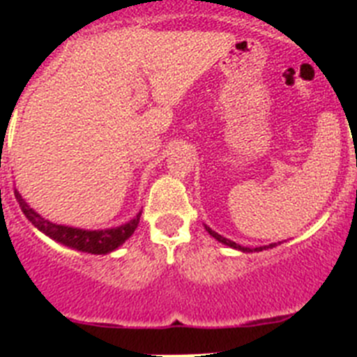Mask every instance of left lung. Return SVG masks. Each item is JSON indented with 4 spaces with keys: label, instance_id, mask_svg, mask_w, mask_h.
<instances>
[{
    "label": "left lung",
    "instance_id": "1",
    "mask_svg": "<svg viewBox=\"0 0 357 357\" xmlns=\"http://www.w3.org/2000/svg\"><path fill=\"white\" fill-rule=\"evenodd\" d=\"M207 232H209V234L213 236V238H216L218 241H220V243H223V245H229V247H232V248H238V250H243V252H252L250 248H245V247H241V245H238V243L230 241V239H227V238H223V236H220V234H218V232H213V230H211L209 227H207ZM270 247H273V245H270ZM263 248H268V247H259V248H255V250H263Z\"/></svg>",
    "mask_w": 357,
    "mask_h": 357
}]
</instances>
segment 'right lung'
I'll return each instance as SVG.
<instances>
[{
    "mask_svg": "<svg viewBox=\"0 0 357 357\" xmlns=\"http://www.w3.org/2000/svg\"><path fill=\"white\" fill-rule=\"evenodd\" d=\"M15 198L19 202V207L23 209V213L26 214V218L30 220L33 225L39 230H43L44 234L50 236L55 241L62 243L66 247L77 248L80 252H87V254H107V252H112L114 248H118L119 245L127 241L134 230L137 229V223H139L141 214L130 220L128 223L121 227H116V229H107V230H82V229H73V227H64V225H55V223H50L48 220L40 218L39 214L33 209L26 206V202L21 198V195L17 191H14Z\"/></svg>",
    "mask_w": 357,
    "mask_h": 357,
    "instance_id": "obj_1",
    "label": "right lung"
}]
</instances>
